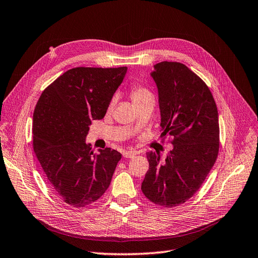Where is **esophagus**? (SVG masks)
<instances>
[{"label": "esophagus", "instance_id": "obj_1", "mask_svg": "<svg viewBox=\"0 0 258 258\" xmlns=\"http://www.w3.org/2000/svg\"><path fill=\"white\" fill-rule=\"evenodd\" d=\"M137 154L138 153L136 151H126L123 153V156L125 158H133V157H135Z\"/></svg>", "mask_w": 258, "mask_h": 258}]
</instances>
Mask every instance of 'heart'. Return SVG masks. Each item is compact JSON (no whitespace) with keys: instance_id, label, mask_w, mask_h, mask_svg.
<instances>
[{"instance_id":"b5f03b06","label":"heart","mask_w":258,"mask_h":258,"mask_svg":"<svg viewBox=\"0 0 258 258\" xmlns=\"http://www.w3.org/2000/svg\"><path fill=\"white\" fill-rule=\"evenodd\" d=\"M149 94H151V92L144 87H140V86H135V87H133L131 89V98L134 103H137V102L141 101L142 99H145ZM112 104H113V102L110 103V105H112Z\"/></svg>"}]
</instances>
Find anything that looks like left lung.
<instances>
[{
    "label": "left lung",
    "instance_id": "8db88e82",
    "mask_svg": "<svg viewBox=\"0 0 258 258\" xmlns=\"http://www.w3.org/2000/svg\"><path fill=\"white\" fill-rule=\"evenodd\" d=\"M151 76L158 90L160 136L174 139L164 163L158 152L147 153L141 190L156 205L174 207L198 191L217 159L218 109L206 84L183 63L158 62Z\"/></svg>",
    "mask_w": 258,
    "mask_h": 258
}]
</instances>
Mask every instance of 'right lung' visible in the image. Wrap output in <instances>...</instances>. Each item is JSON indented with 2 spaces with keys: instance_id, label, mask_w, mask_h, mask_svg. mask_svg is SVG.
Wrapping results in <instances>:
<instances>
[{
  "instance_id": "1",
  "label": "right lung",
  "mask_w": 258,
  "mask_h": 258,
  "mask_svg": "<svg viewBox=\"0 0 258 258\" xmlns=\"http://www.w3.org/2000/svg\"><path fill=\"white\" fill-rule=\"evenodd\" d=\"M126 67L70 69L41 93L33 116V147L54 194L86 207L110 185L121 154L106 148L94 154L86 142L92 120H101Z\"/></svg>"
}]
</instances>
